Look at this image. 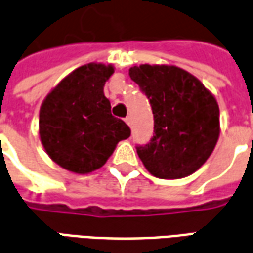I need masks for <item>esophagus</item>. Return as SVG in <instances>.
Returning <instances> with one entry per match:
<instances>
[{"label":"esophagus","mask_w":253,"mask_h":253,"mask_svg":"<svg viewBox=\"0 0 253 253\" xmlns=\"http://www.w3.org/2000/svg\"><path fill=\"white\" fill-rule=\"evenodd\" d=\"M125 123L128 124L129 126H132V117H130V116H128V117L125 118Z\"/></svg>","instance_id":"esophagus-1"}]
</instances>
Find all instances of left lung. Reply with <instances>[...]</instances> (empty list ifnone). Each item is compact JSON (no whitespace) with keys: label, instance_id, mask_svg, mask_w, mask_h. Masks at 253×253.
<instances>
[{"label":"left lung","instance_id":"left-lung-1","mask_svg":"<svg viewBox=\"0 0 253 253\" xmlns=\"http://www.w3.org/2000/svg\"><path fill=\"white\" fill-rule=\"evenodd\" d=\"M151 105L154 136L137 155L152 175L175 180L209 159L219 137V107L200 80L173 65L143 64L129 69Z\"/></svg>","mask_w":253,"mask_h":253}]
</instances>
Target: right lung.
<instances>
[{"mask_svg": "<svg viewBox=\"0 0 253 253\" xmlns=\"http://www.w3.org/2000/svg\"><path fill=\"white\" fill-rule=\"evenodd\" d=\"M114 68L87 64L75 69L51 89L39 112L41 141L61 168L85 174L106 164L118 141L130 129L112 116L103 85Z\"/></svg>", "mask_w": 253, "mask_h": 253, "instance_id": "1", "label": "right lung"}]
</instances>
